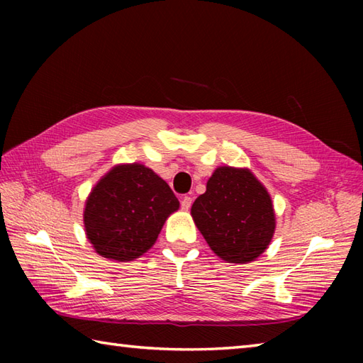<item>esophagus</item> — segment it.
Here are the masks:
<instances>
[{
	"label": "esophagus",
	"instance_id": "obj_1",
	"mask_svg": "<svg viewBox=\"0 0 363 363\" xmlns=\"http://www.w3.org/2000/svg\"><path fill=\"white\" fill-rule=\"evenodd\" d=\"M190 206H191V198L190 196H184L181 199V207H182V209L184 211H189Z\"/></svg>",
	"mask_w": 363,
	"mask_h": 363
}]
</instances>
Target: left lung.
Here are the masks:
<instances>
[{
  "instance_id": "1",
  "label": "left lung",
  "mask_w": 363,
  "mask_h": 363,
  "mask_svg": "<svg viewBox=\"0 0 363 363\" xmlns=\"http://www.w3.org/2000/svg\"><path fill=\"white\" fill-rule=\"evenodd\" d=\"M191 217L211 250L230 264L257 259L276 228L272 196L248 168L215 169Z\"/></svg>"
}]
</instances>
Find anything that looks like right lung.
<instances>
[{"label":"right lung","mask_w":363,"mask_h":363,"mask_svg":"<svg viewBox=\"0 0 363 363\" xmlns=\"http://www.w3.org/2000/svg\"><path fill=\"white\" fill-rule=\"evenodd\" d=\"M179 201L168 184L142 164L113 167L91 189L84 209L89 242L106 259L129 262L148 251Z\"/></svg>","instance_id":"add662e5"}]
</instances>
